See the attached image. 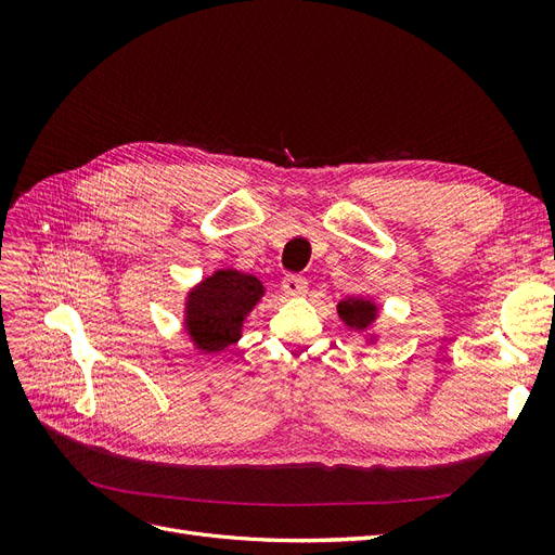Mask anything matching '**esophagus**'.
Segmentation results:
<instances>
[{"instance_id":"esophagus-1","label":"esophagus","mask_w":555,"mask_h":555,"mask_svg":"<svg viewBox=\"0 0 555 555\" xmlns=\"http://www.w3.org/2000/svg\"><path fill=\"white\" fill-rule=\"evenodd\" d=\"M282 292L287 296H304L308 292V280L304 275H287L282 280Z\"/></svg>"}]
</instances>
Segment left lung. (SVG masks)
Wrapping results in <instances>:
<instances>
[{
	"label": "left lung",
	"mask_w": 555,
	"mask_h": 555,
	"mask_svg": "<svg viewBox=\"0 0 555 555\" xmlns=\"http://www.w3.org/2000/svg\"><path fill=\"white\" fill-rule=\"evenodd\" d=\"M338 314H340V319L349 328L363 331V328H367V326L375 322L377 306L373 304V300H367V298L349 296V298H345V300H340V304H338Z\"/></svg>",
	"instance_id": "8db88e82"
}]
</instances>
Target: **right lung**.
Returning a JSON list of instances; mask_svg holds the SVG:
<instances>
[{"label":"right lung","instance_id":"obj_1","mask_svg":"<svg viewBox=\"0 0 555 555\" xmlns=\"http://www.w3.org/2000/svg\"><path fill=\"white\" fill-rule=\"evenodd\" d=\"M263 296V284L241 271H215L188 296L184 326L196 349L217 354L241 338L247 312Z\"/></svg>","mask_w":555,"mask_h":555}]
</instances>
